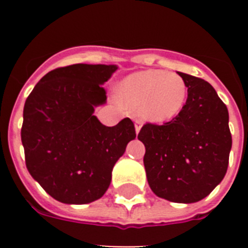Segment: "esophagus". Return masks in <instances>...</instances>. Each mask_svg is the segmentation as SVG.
<instances>
[{
	"label": "esophagus",
	"instance_id": "34e87169",
	"mask_svg": "<svg viewBox=\"0 0 248 248\" xmlns=\"http://www.w3.org/2000/svg\"><path fill=\"white\" fill-rule=\"evenodd\" d=\"M141 126H143V122L139 119H135V131H137V134L140 131Z\"/></svg>",
	"mask_w": 248,
	"mask_h": 248
}]
</instances>
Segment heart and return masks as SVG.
I'll use <instances>...</instances> for the list:
<instances>
[{"label": "heart", "mask_w": 248, "mask_h": 248, "mask_svg": "<svg viewBox=\"0 0 248 248\" xmlns=\"http://www.w3.org/2000/svg\"><path fill=\"white\" fill-rule=\"evenodd\" d=\"M119 95L130 108H139L144 119L165 123L184 110L189 91L180 74L148 69L126 77L119 87Z\"/></svg>", "instance_id": "1"}]
</instances>
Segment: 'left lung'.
Segmentation results:
<instances>
[{
	"instance_id": "obj_1",
	"label": "left lung",
	"mask_w": 248,
	"mask_h": 248,
	"mask_svg": "<svg viewBox=\"0 0 248 248\" xmlns=\"http://www.w3.org/2000/svg\"><path fill=\"white\" fill-rule=\"evenodd\" d=\"M189 97L176 118L163 125L146 123L138 134L145 145L144 166L150 189L171 202L206 198L222 181L232 138L229 110L210 83L177 72Z\"/></svg>"
}]
</instances>
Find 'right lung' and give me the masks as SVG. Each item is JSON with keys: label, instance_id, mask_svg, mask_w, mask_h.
<instances>
[{"label": "right lung", "instance_id": "obj_1", "mask_svg": "<svg viewBox=\"0 0 248 248\" xmlns=\"http://www.w3.org/2000/svg\"><path fill=\"white\" fill-rule=\"evenodd\" d=\"M117 69L83 63L57 68L26 100L21 129L26 166L59 202L83 205L102 198L114 165L137 137L129 118L105 126L93 114L107 102L102 85Z\"/></svg>", "mask_w": 248, "mask_h": 248}]
</instances>
